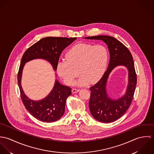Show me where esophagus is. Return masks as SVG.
<instances>
[{"label":"esophagus","instance_id":"34e87169","mask_svg":"<svg viewBox=\"0 0 154 154\" xmlns=\"http://www.w3.org/2000/svg\"><path fill=\"white\" fill-rule=\"evenodd\" d=\"M79 91V89L73 88V89H72V92L73 93H76V92H78Z\"/></svg>","mask_w":154,"mask_h":154}]
</instances>
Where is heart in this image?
I'll return each instance as SVG.
<instances>
[{
    "label": "heart",
    "instance_id": "heart-1",
    "mask_svg": "<svg viewBox=\"0 0 154 154\" xmlns=\"http://www.w3.org/2000/svg\"><path fill=\"white\" fill-rule=\"evenodd\" d=\"M109 54L102 45L78 44L65 54V61L57 65V72L66 84L72 85L79 73V86L94 84L104 75L107 65Z\"/></svg>",
    "mask_w": 154,
    "mask_h": 154
}]
</instances>
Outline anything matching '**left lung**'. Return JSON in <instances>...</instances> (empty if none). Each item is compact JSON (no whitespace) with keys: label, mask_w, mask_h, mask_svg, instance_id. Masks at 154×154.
Here are the masks:
<instances>
[{"label":"left lung","mask_w":154,"mask_h":154,"mask_svg":"<svg viewBox=\"0 0 154 154\" xmlns=\"http://www.w3.org/2000/svg\"><path fill=\"white\" fill-rule=\"evenodd\" d=\"M91 40H101L107 44L110 60L107 70L101 79L89 88L91 96L89 107L92 116L103 123L112 122L120 118L129 108L133 98L137 76L132 54L129 49L120 41L108 35H97L85 37ZM119 65L126 66L129 70V84L125 95L117 100L109 99L105 86L111 70Z\"/></svg>","instance_id":"left-lung-1"}]
</instances>
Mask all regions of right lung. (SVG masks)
I'll list each match as a JSON object with an SVG mask.
<instances>
[{
	"label": "right lung",
	"mask_w": 154,
	"mask_h": 154,
	"mask_svg": "<svg viewBox=\"0 0 154 154\" xmlns=\"http://www.w3.org/2000/svg\"><path fill=\"white\" fill-rule=\"evenodd\" d=\"M76 39V37H45L29 47L22 56L18 73L21 100L26 109L40 121L53 122L63 116L66 100L71 95L72 88L63 85L56 81L53 90L45 98L39 101L31 100L25 95L21 84L23 67L31 60L42 58L50 62L54 70H56L62 51Z\"/></svg>",
	"instance_id": "obj_1"
}]
</instances>
